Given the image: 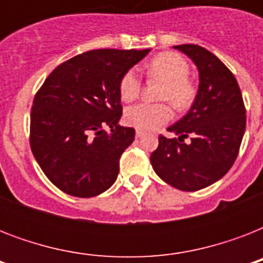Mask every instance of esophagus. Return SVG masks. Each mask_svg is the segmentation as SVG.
Wrapping results in <instances>:
<instances>
[{
	"label": "esophagus",
	"instance_id": "esophagus-1",
	"mask_svg": "<svg viewBox=\"0 0 263 263\" xmlns=\"http://www.w3.org/2000/svg\"><path fill=\"white\" fill-rule=\"evenodd\" d=\"M146 132L142 131V129H136V138H142Z\"/></svg>",
	"mask_w": 263,
	"mask_h": 263
}]
</instances>
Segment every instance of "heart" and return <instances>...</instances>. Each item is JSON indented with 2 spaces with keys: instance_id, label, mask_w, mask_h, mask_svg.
I'll return each instance as SVG.
<instances>
[{
  "instance_id": "b5f03b06",
  "label": "heart",
  "mask_w": 263,
  "mask_h": 263,
  "mask_svg": "<svg viewBox=\"0 0 263 263\" xmlns=\"http://www.w3.org/2000/svg\"><path fill=\"white\" fill-rule=\"evenodd\" d=\"M147 75L164 82L160 91V99L169 101L177 110L187 109L195 98V86L188 79L190 67L181 55L165 51L156 55L146 67ZM140 78L136 71L129 69L120 80V97L131 102L140 94ZM172 117V109L166 103H138L128 107L124 115L125 123L138 129H156L168 123Z\"/></svg>"
}]
</instances>
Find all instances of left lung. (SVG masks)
I'll return each mask as SVG.
<instances>
[{
  "label": "left lung",
  "instance_id": "left-lung-1",
  "mask_svg": "<svg viewBox=\"0 0 263 263\" xmlns=\"http://www.w3.org/2000/svg\"><path fill=\"white\" fill-rule=\"evenodd\" d=\"M173 47L195 64L199 86L187 115L168 128L177 138L160 135L150 162L169 185L198 191L232 168L246 131V107L235 76L218 57L198 45Z\"/></svg>",
  "mask_w": 263,
  "mask_h": 263
}]
</instances>
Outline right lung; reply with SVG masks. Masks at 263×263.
<instances>
[{
    "label": "right lung",
    "mask_w": 263,
    "mask_h": 263,
    "mask_svg": "<svg viewBox=\"0 0 263 263\" xmlns=\"http://www.w3.org/2000/svg\"><path fill=\"white\" fill-rule=\"evenodd\" d=\"M148 51L82 53L55 68L35 95L31 150L47 179L68 195L97 196L117 179L120 157L135 139L134 128L119 124L120 80Z\"/></svg>",
    "instance_id": "obj_1"
}]
</instances>
